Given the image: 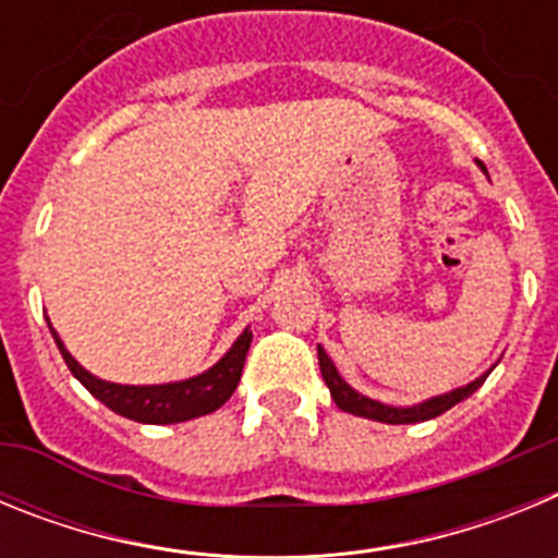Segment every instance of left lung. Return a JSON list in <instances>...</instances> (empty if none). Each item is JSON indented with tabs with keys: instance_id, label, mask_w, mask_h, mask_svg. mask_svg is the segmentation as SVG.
<instances>
[{
	"instance_id": "8db88e82",
	"label": "left lung",
	"mask_w": 558,
	"mask_h": 558,
	"mask_svg": "<svg viewBox=\"0 0 558 558\" xmlns=\"http://www.w3.org/2000/svg\"><path fill=\"white\" fill-rule=\"evenodd\" d=\"M477 167L486 172L483 161H477ZM318 366H322L324 383H327L329 393H332L335 399V405H338L340 411L352 413V416L374 418V422H386V425H413V422H427V418L441 416V413L450 411L452 405H458V402H463L466 397H472V393L483 386V379L489 377L492 372L489 368V372L481 374V377L472 379V383H466V386L452 388V391L447 393H438V397L425 399V402H416V405H408V408H397V405H386V402H377V399L366 397V393L354 391L347 379L340 377L335 363L329 360V354L324 352L322 347H318Z\"/></svg>"
}]
</instances>
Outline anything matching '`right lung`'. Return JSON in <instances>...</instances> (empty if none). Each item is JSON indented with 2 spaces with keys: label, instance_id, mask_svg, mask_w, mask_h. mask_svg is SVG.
Returning <instances> with one entry per match:
<instances>
[{
  "label": "right lung",
  "instance_id": "right-lung-1",
  "mask_svg": "<svg viewBox=\"0 0 558 558\" xmlns=\"http://www.w3.org/2000/svg\"><path fill=\"white\" fill-rule=\"evenodd\" d=\"M49 332L56 338L69 372L81 379L83 388L95 399H100L102 405L111 408L113 413L142 422V425H175V422H186V418H198L218 411L226 399L236 391V383H240V374H243L245 366V354H248L251 347V329L245 327L243 335L231 343L229 352L215 366L195 374V377L161 383V386H122V383H108V379L86 372L63 347V340L58 338L52 324H49Z\"/></svg>",
  "mask_w": 558,
  "mask_h": 558
}]
</instances>
